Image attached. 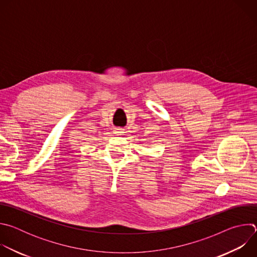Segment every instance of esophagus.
I'll list each match as a JSON object with an SVG mask.
<instances>
[{
  "label": "esophagus",
  "instance_id": "1",
  "mask_svg": "<svg viewBox=\"0 0 257 257\" xmlns=\"http://www.w3.org/2000/svg\"><path fill=\"white\" fill-rule=\"evenodd\" d=\"M117 133H121V131H118V132H117Z\"/></svg>",
  "mask_w": 257,
  "mask_h": 257
}]
</instances>
